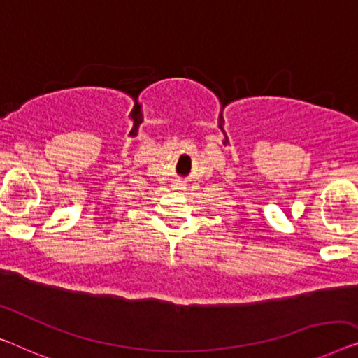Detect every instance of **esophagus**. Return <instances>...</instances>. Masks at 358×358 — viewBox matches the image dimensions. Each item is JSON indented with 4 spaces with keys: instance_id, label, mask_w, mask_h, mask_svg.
<instances>
[{
    "instance_id": "34e87169",
    "label": "esophagus",
    "mask_w": 358,
    "mask_h": 358,
    "mask_svg": "<svg viewBox=\"0 0 358 358\" xmlns=\"http://www.w3.org/2000/svg\"><path fill=\"white\" fill-rule=\"evenodd\" d=\"M173 189H174V190H182V189H184V184L174 182V184H173Z\"/></svg>"
}]
</instances>
